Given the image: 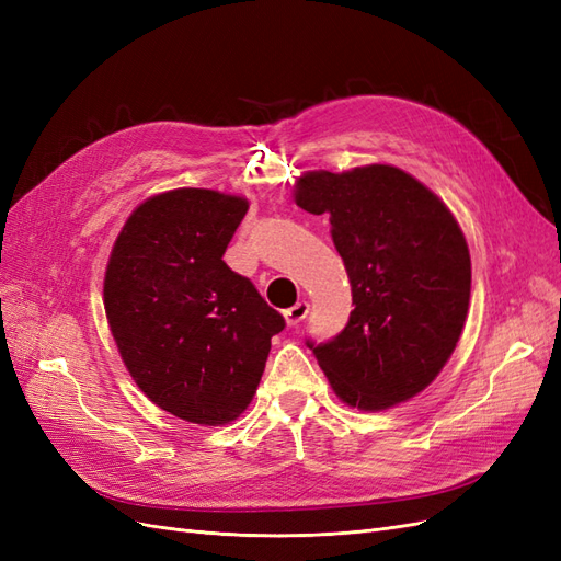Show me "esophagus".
Returning <instances> with one entry per match:
<instances>
[{
	"label": "esophagus",
	"mask_w": 561,
	"mask_h": 561,
	"mask_svg": "<svg viewBox=\"0 0 561 561\" xmlns=\"http://www.w3.org/2000/svg\"><path fill=\"white\" fill-rule=\"evenodd\" d=\"M309 316V301H297L295 307H290L285 311V320H287V325H299V322Z\"/></svg>",
	"instance_id": "esophagus-1"
}]
</instances>
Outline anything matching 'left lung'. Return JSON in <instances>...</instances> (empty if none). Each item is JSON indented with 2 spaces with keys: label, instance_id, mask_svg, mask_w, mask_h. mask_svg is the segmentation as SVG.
Wrapping results in <instances>:
<instances>
[{
  "label": "left lung",
  "instance_id": "left-lung-1",
  "mask_svg": "<svg viewBox=\"0 0 561 561\" xmlns=\"http://www.w3.org/2000/svg\"><path fill=\"white\" fill-rule=\"evenodd\" d=\"M295 203L330 215L355 309L328 344H311L348 407L381 412L443 371L470 304V252L456 217L426 184L388 163L309 171Z\"/></svg>",
  "mask_w": 561,
  "mask_h": 561
}]
</instances>
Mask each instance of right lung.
Wrapping results in <instances>:
<instances>
[{"mask_svg":"<svg viewBox=\"0 0 561 561\" xmlns=\"http://www.w3.org/2000/svg\"><path fill=\"white\" fill-rule=\"evenodd\" d=\"M248 206L194 186L149 196L118 231L105 271V313L133 381L198 426H225L248 410L271 336L285 328L222 260Z\"/></svg>","mask_w":561,"mask_h":561,"instance_id":"obj_1","label":"right lung"}]
</instances>
